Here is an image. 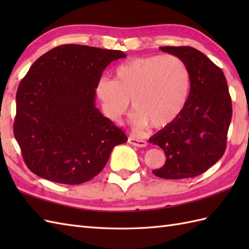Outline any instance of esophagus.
<instances>
[{"label": "esophagus", "mask_w": 249, "mask_h": 249, "mask_svg": "<svg viewBox=\"0 0 249 249\" xmlns=\"http://www.w3.org/2000/svg\"><path fill=\"white\" fill-rule=\"evenodd\" d=\"M128 143L131 145H135V146H138V147H144L146 146V141L144 140H140V139H136L134 137H129L128 138Z\"/></svg>", "instance_id": "1"}]
</instances>
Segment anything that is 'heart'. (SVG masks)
I'll list each match as a JSON object with an SVG mask.
<instances>
[{"label": "heart", "mask_w": 249, "mask_h": 249, "mask_svg": "<svg viewBox=\"0 0 249 249\" xmlns=\"http://www.w3.org/2000/svg\"><path fill=\"white\" fill-rule=\"evenodd\" d=\"M114 80L103 77L95 87L104 114L118 122L129 108L137 128H163L176 122L186 107L190 71L173 54L139 56L115 68Z\"/></svg>", "instance_id": "heart-1"}]
</instances>
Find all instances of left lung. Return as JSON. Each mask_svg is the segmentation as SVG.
Returning a JSON list of instances; mask_svg holds the SVG:
<instances>
[{
    "instance_id": "8db88e82",
    "label": "left lung",
    "mask_w": 249,
    "mask_h": 249,
    "mask_svg": "<svg viewBox=\"0 0 249 249\" xmlns=\"http://www.w3.org/2000/svg\"><path fill=\"white\" fill-rule=\"evenodd\" d=\"M160 49L186 63L190 92L179 118L149 140L166 155L165 165L153 173L169 179L194 178L215 165L226 151L232 118L229 89L223 71L199 50L169 46Z\"/></svg>"
}]
</instances>
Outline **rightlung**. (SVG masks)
<instances>
[{"instance_id": "right-lung-1", "label": "right lung", "mask_w": 249, "mask_h": 249, "mask_svg": "<svg viewBox=\"0 0 249 249\" xmlns=\"http://www.w3.org/2000/svg\"><path fill=\"white\" fill-rule=\"evenodd\" d=\"M122 51L55 47L37 59L16 95L14 135L30 170L52 182H88L127 137L95 107V87Z\"/></svg>"}]
</instances>
